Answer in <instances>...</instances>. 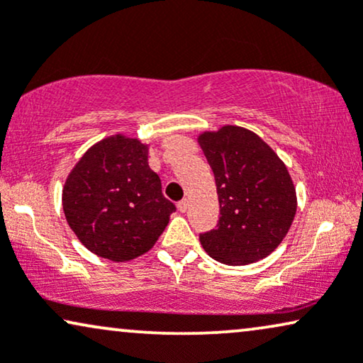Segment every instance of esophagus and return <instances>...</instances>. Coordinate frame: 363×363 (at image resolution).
<instances>
[{
  "label": "esophagus",
  "mask_w": 363,
  "mask_h": 363,
  "mask_svg": "<svg viewBox=\"0 0 363 363\" xmlns=\"http://www.w3.org/2000/svg\"><path fill=\"white\" fill-rule=\"evenodd\" d=\"M188 205H190V201H188L186 199L185 200H182V201H178V205H177V208L182 211V213H185V211L188 210Z\"/></svg>",
  "instance_id": "obj_1"
}]
</instances>
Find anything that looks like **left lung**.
I'll return each instance as SVG.
<instances>
[{"instance_id":"8db88e82","label":"left lung","mask_w":363,"mask_h":363,"mask_svg":"<svg viewBox=\"0 0 363 363\" xmlns=\"http://www.w3.org/2000/svg\"><path fill=\"white\" fill-rule=\"evenodd\" d=\"M199 145L215 175L220 220L200 235L203 250L225 265H250L270 255L296 213L294 180L281 158L243 126L201 131Z\"/></svg>"}]
</instances>
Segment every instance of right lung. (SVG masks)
<instances>
[{
    "label": "right lung",
    "mask_w": 363,
    "mask_h": 363,
    "mask_svg": "<svg viewBox=\"0 0 363 363\" xmlns=\"http://www.w3.org/2000/svg\"><path fill=\"white\" fill-rule=\"evenodd\" d=\"M150 145L123 133L89 147L63 186L69 228L95 255L130 262L157 243L175 205L148 164Z\"/></svg>",
    "instance_id": "obj_1"
}]
</instances>
